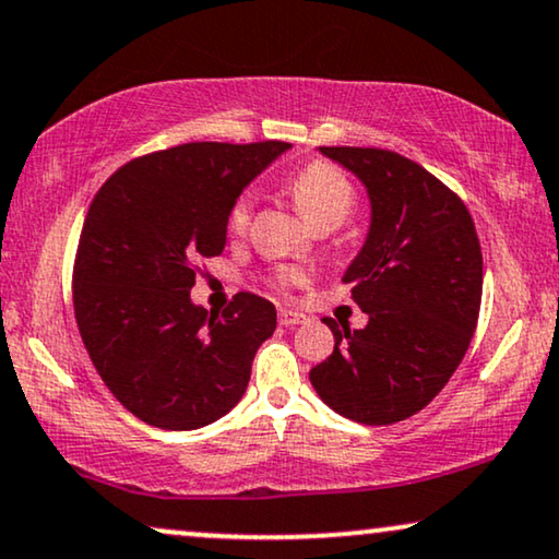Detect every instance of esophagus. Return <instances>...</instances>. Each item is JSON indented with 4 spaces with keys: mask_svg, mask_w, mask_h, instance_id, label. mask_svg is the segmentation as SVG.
<instances>
[{
    "mask_svg": "<svg viewBox=\"0 0 559 559\" xmlns=\"http://www.w3.org/2000/svg\"><path fill=\"white\" fill-rule=\"evenodd\" d=\"M305 318L302 312H297V310H289V308H280V323L285 325V328H293V325H300V323H305Z\"/></svg>",
    "mask_w": 559,
    "mask_h": 559,
    "instance_id": "34e87169",
    "label": "esophagus"
}]
</instances>
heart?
<instances>
[{"instance_id":"heart-1","label":"heart","mask_w":559,"mask_h":559,"mask_svg":"<svg viewBox=\"0 0 559 559\" xmlns=\"http://www.w3.org/2000/svg\"><path fill=\"white\" fill-rule=\"evenodd\" d=\"M287 190L293 195L297 211L302 213L310 226L335 228L350 216L356 205V190L350 180L343 175L338 167L323 159L308 163L300 167L293 178L287 180ZM257 195L251 190L236 198L231 211H228V231L241 236L251 224V213H254ZM305 280V272L297 266H277L272 274V282L282 289L297 285Z\"/></svg>"}]
</instances>
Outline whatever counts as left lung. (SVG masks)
<instances>
[{
  "instance_id": "obj_1",
  "label": "left lung",
  "mask_w": 559,
  "mask_h": 559,
  "mask_svg": "<svg viewBox=\"0 0 559 559\" xmlns=\"http://www.w3.org/2000/svg\"><path fill=\"white\" fill-rule=\"evenodd\" d=\"M364 182L369 234L343 274L369 316L310 371L320 400L361 425L402 423L448 384L471 346L484 257L465 203L423 165L377 147H320Z\"/></svg>"
}]
</instances>
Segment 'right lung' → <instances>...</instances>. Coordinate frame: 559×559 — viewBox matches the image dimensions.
I'll list each match as a JSON object with an SVG mask.
<instances>
[{"label":"right lung","mask_w":559,"mask_h":559,"mask_svg":"<svg viewBox=\"0 0 559 559\" xmlns=\"http://www.w3.org/2000/svg\"><path fill=\"white\" fill-rule=\"evenodd\" d=\"M287 142H190L121 165L98 188L73 264L83 346L109 392L159 430H198L247 392L277 328L264 297L221 312L190 300L195 262L226 247L228 211Z\"/></svg>","instance_id":"add662e5"}]
</instances>
